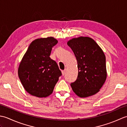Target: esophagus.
Listing matches in <instances>:
<instances>
[{"mask_svg": "<svg viewBox=\"0 0 127 127\" xmlns=\"http://www.w3.org/2000/svg\"><path fill=\"white\" fill-rule=\"evenodd\" d=\"M65 72H66V71H65V70H62V75H64L65 74Z\"/></svg>", "mask_w": 127, "mask_h": 127, "instance_id": "34e87169", "label": "esophagus"}]
</instances>
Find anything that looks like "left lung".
I'll list each match as a JSON object with an SVG mask.
<instances>
[{"instance_id": "1", "label": "left lung", "mask_w": 127, "mask_h": 127, "mask_svg": "<svg viewBox=\"0 0 127 127\" xmlns=\"http://www.w3.org/2000/svg\"><path fill=\"white\" fill-rule=\"evenodd\" d=\"M67 44L76 57L79 70L76 80L71 83L72 91L81 98L94 95L100 91L107 77L104 52L89 37L73 38Z\"/></svg>"}]
</instances>
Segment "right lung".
Returning a JSON list of instances; mask_svg holds the SVG:
<instances>
[{"label":"right lung","mask_w":127,"mask_h":127,"mask_svg":"<svg viewBox=\"0 0 127 127\" xmlns=\"http://www.w3.org/2000/svg\"><path fill=\"white\" fill-rule=\"evenodd\" d=\"M57 43L53 37L34 40L19 65L18 77L25 90L32 95L49 96L62 75L57 64L50 57L52 48Z\"/></svg>","instance_id":"add662e5"}]
</instances>
